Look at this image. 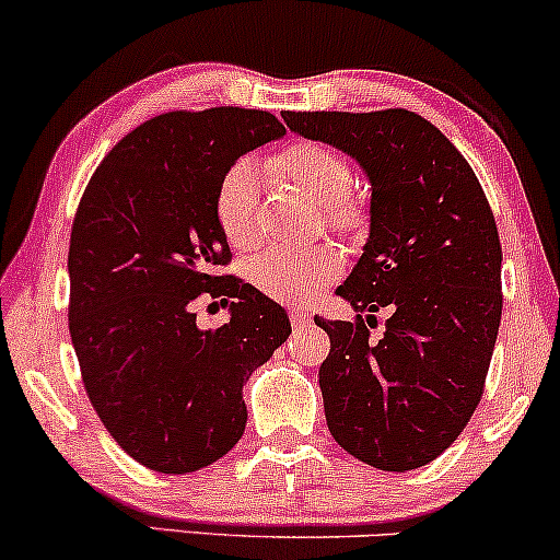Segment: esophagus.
Returning <instances> with one entry per match:
<instances>
[{
    "label": "esophagus",
    "instance_id": "1",
    "mask_svg": "<svg viewBox=\"0 0 560 560\" xmlns=\"http://www.w3.org/2000/svg\"><path fill=\"white\" fill-rule=\"evenodd\" d=\"M289 320H292L294 326L305 324V320H307V313H305V311H289Z\"/></svg>",
    "mask_w": 560,
    "mask_h": 560
}]
</instances>
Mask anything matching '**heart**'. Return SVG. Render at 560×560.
I'll return each mask as SVG.
<instances>
[{
  "mask_svg": "<svg viewBox=\"0 0 560 560\" xmlns=\"http://www.w3.org/2000/svg\"><path fill=\"white\" fill-rule=\"evenodd\" d=\"M268 171L287 178L307 197L324 205L326 223L339 234L361 226V210L350 197L352 176L345 155L320 141H298L268 160ZM258 173L240 160L223 173L215 191V221L231 247L247 253L258 242ZM339 271V258L326 247L266 249L247 262L249 284L266 298L302 305L320 292V287Z\"/></svg>",
  "mask_w": 560,
  "mask_h": 560,
  "instance_id": "obj_1",
  "label": "heart"
}]
</instances>
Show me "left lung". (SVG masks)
<instances>
[{"mask_svg":"<svg viewBox=\"0 0 560 560\" xmlns=\"http://www.w3.org/2000/svg\"><path fill=\"white\" fill-rule=\"evenodd\" d=\"M281 118L355 158L371 182V236L337 289L358 316L316 318L331 342L318 371L326 423L363 464L413 471L458 440L485 392L503 313L490 202L453 141L402 107Z\"/></svg>","mask_w":560,"mask_h":560,"instance_id":"8db88e82","label":"left lung"}]
</instances>
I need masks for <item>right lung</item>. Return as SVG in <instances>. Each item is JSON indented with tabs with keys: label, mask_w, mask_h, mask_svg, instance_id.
Here are the masks:
<instances>
[{
	"label": "right lung",
	"mask_w": 560,
	"mask_h": 560,
	"mask_svg": "<svg viewBox=\"0 0 560 560\" xmlns=\"http://www.w3.org/2000/svg\"><path fill=\"white\" fill-rule=\"evenodd\" d=\"M266 110L155 115L96 165L70 231L68 324L96 416L160 474L215 464L242 440V387L287 342V313L218 268L231 249L215 221L223 173L284 137ZM231 304L229 325L196 326L197 299Z\"/></svg>",
	"instance_id": "right-lung-1"
}]
</instances>
